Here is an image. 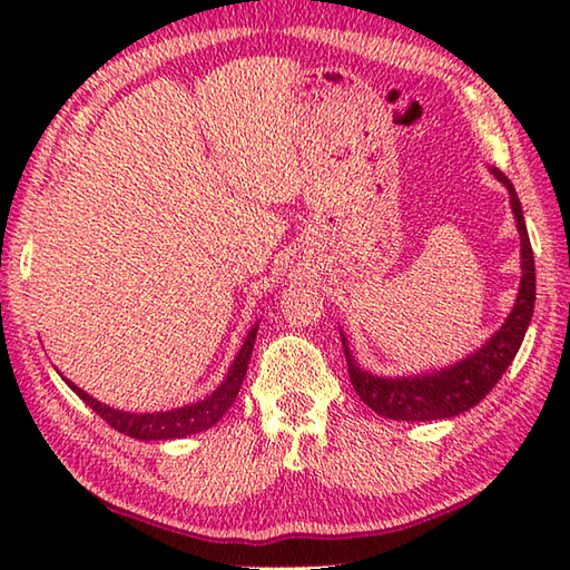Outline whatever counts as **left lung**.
<instances>
[{
  "label": "left lung",
  "mask_w": 570,
  "mask_h": 570,
  "mask_svg": "<svg viewBox=\"0 0 570 570\" xmlns=\"http://www.w3.org/2000/svg\"><path fill=\"white\" fill-rule=\"evenodd\" d=\"M490 171L510 190V205L519 229V247H522V278H519L514 308L500 325V331H494V335H490L485 345H480L475 353L448 367L409 374V377H380V374L362 370L353 353H350L345 333L341 331L350 382H353L362 402L372 411H377L380 416L394 421H435L463 414V411L480 404L490 394L492 386L502 380L507 367L512 365L519 347H522L537 301L534 252H531L522 203H519L512 180L498 168H490Z\"/></svg>",
  "instance_id": "obj_1"
}]
</instances>
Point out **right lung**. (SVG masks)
<instances>
[{"instance_id":"obj_1","label":"right lung","mask_w":570,"mask_h":570,"mask_svg":"<svg viewBox=\"0 0 570 570\" xmlns=\"http://www.w3.org/2000/svg\"><path fill=\"white\" fill-rule=\"evenodd\" d=\"M257 328H259V323H254V328L247 333L245 343H242L239 353H237L233 365H229L220 386H217V390L210 396H205V399H200V402L180 406V409L154 411V414H135V411H119V409H112V406L98 402V399L90 396L88 392H82L80 386H76L70 380H66V377L63 380H66L70 390L76 392L82 399V402L95 411V414L102 416L119 433L131 435V439H137V441L184 439V435L200 433L205 429L215 426V423L225 416V411L233 406V402L239 394L242 380H245V374H247L249 355L254 350V341H257Z\"/></svg>"}]
</instances>
